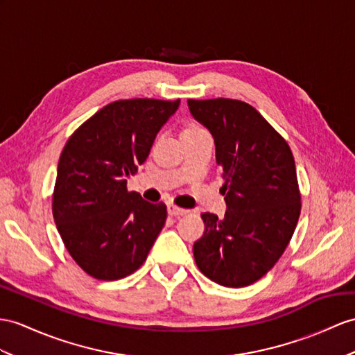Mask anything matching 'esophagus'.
<instances>
[{"mask_svg": "<svg viewBox=\"0 0 355 355\" xmlns=\"http://www.w3.org/2000/svg\"><path fill=\"white\" fill-rule=\"evenodd\" d=\"M167 212H168L170 215H175V217H179V215H185L188 211L184 209V207H179V206H176V205L170 203V205L167 206Z\"/></svg>", "mask_w": 355, "mask_h": 355, "instance_id": "obj_1", "label": "esophagus"}]
</instances>
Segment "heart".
Wrapping results in <instances>:
<instances>
[{"instance_id": "1", "label": "heart", "mask_w": 355, "mask_h": 355, "mask_svg": "<svg viewBox=\"0 0 355 355\" xmlns=\"http://www.w3.org/2000/svg\"><path fill=\"white\" fill-rule=\"evenodd\" d=\"M194 129H202V128H198V126H188L185 131H194Z\"/></svg>"}]
</instances>
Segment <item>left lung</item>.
<instances>
[{
  "label": "left lung",
  "instance_id": "left-lung-1",
  "mask_svg": "<svg viewBox=\"0 0 355 355\" xmlns=\"http://www.w3.org/2000/svg\"><path fill=\"white\" fill-rule=\"evenodd\" d=\"M193 117L209 129L227 211L205 212L196 263L227 288L248 286L286 250L301 212L293 155L286 140L256 108L236 99H188Z\"/></svg>",
  "mask_w": 355,
  "mask_h": 355
}]
</instances>
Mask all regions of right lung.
<instances>
[{"instance_id":"right-lung-1","label":"right lung","mask_w":355,"mask_h":355,"mask_svg":"<svg viewBox=\"0 0 355 355\" xmlns=\"http://www.w3.org/2000/svg\"><path fill=\"white\" fill-rule=\"evenodd\" d=\"M180 99L111 102L69 137L60 155L53 215L73 261L98 280L140 268L166 224L167 206L128 191Z\"/></svg>"}]
</instances>
